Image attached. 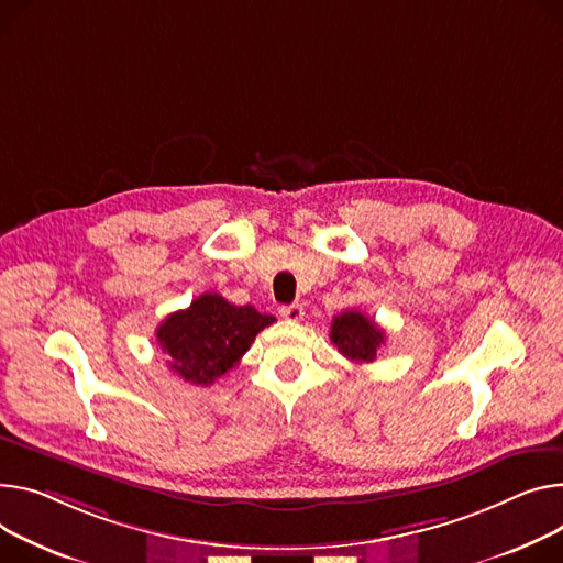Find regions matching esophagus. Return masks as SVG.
I'll list each match as a JSON object with an SVG mask.
<instances>
[{"label":"esophagus","mask_w":563,"mask_h":563,"mask_svg":"<svg viewBox=\"0 0 563 563\" xmlns=\"http://www.w3.org/2000/svg\"><path fill=\"white\" fill-rule=\"evenodd\" d=\"M278 314L283 317V319H287V321H301L303 319V308L301 306H283L280 310H278Z\"/></svg>","instance_id":"esophagus-1"}]
</instances>
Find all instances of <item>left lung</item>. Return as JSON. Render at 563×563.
<instances>
[{
    "instance_id": "1",
    "label": "left lung",
    "mask_w": 563,
    "mask_h": 563,
    "mask_svg": "<svg viewBox=\"0 0 563 563\" xmlns=\"http://www.w3.org/2000/svg\"><path fill=\"white\" fill-rule=\"evenodd\" d=\"M330 340L344 357L357 364L376 360L378 349L385 344V332L378 323L357 310H346L332 319Z\"/></svg>"
}]
</instances>
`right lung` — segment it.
I'll return each mask as SVG.
<instances>
[{
  "instance_id": "1",
  "label": "right lung",
  "mask_w": 563,
  "mask_h": 563,
  "mask_svg": "<svg viewBox=\"0 0 563 563\" xmlns=\"http://www.w3.org/2000/svg\"><path fill=\"white\" fill-rule=\"evenodd\" d=\"M274 321L276 317L260 314L253 306H233L206 291L190 308L169 314L156 328V336L178 378L210 387L242 360L255 334Z\"/></svg>"
}]
</instances>
